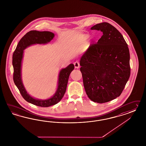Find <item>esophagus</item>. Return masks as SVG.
<instances>
[{
    "instance_id": "34e87169",
    "label": "esophagus",
    "mask_w": 146,
    "mask_h": 146,
    "mask_svg": "<svg viewBox=\"0 0 146 146\" xmlns=\"http://www.w3.org/2000/svg\"><path fill=\"white\" fill-rule=\"evenodd\" d=\"M74 67H75V68H79L80 64L79 62H75L74 63Z\"/></svg>"
}]
</instances>
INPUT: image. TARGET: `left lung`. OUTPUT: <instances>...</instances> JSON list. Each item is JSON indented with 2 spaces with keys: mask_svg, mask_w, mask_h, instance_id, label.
Returning <instances> with one entry per match:
<instances>
[{
  "mask_svg": "<svg viewBox=\"0 0 146 146\" xmlns=\"http://www.w3.org/2000/svg\"><path fill=\"white\" fill-rule=\"evenodd\" d=\"M91 29L103 35L81 58L80 71L89 98L103 103L119 97L124 90L131 73L129 51L123 35L110 23L96 24Z\"/></svg>",
  "mask_w": 146,
  "mask_h": 146,
  "instance_id": "1",
  "label": "left lung"
}]
</instances>
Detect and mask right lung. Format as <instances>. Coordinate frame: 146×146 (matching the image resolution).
<instances>
[{
	"mask_svg": "<svg viewBox=\"0 0 146 146\" xmlns=\"http://www.w3.org/2000/svg\"><path fill=\"white\" fill-rule=\"evenodd\" d=\"M54 36V34L50 31H29L19 41L13 54L12 64L14 84L23 98L27 102L36 106L49 107L60 101L66 92L68 80L71 72L74 68V65L71 64L60 71L58 75L57 89L56 93L50 98L46 100L37 99L32 97L27 93L23 84L21 78V66L24 50L34 44H47L53 39Z\"/></svg>",
	"mask_w": 146,
	"mask_h": 146,
	"instance_id": "obj_1",
	"label": "right lung"
}]
</instances>
